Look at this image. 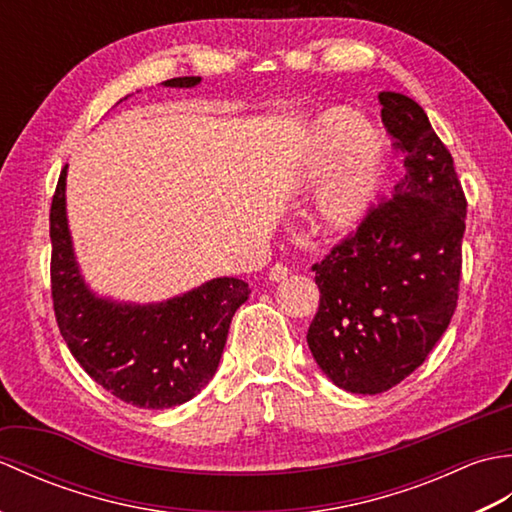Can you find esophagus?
<instances>
[{
  "mask_svg": "<svg viewBox=\"0 0 512 512\" xmlns=\"http://www.w3.org/2000/svg\"><path fill=\"white\" fill-rule=\"evenodd\" d=\"M288 275H290V270L284 264H275L273 268L268 270V279L270 281H284Z\"/></svg>",
  "mask_w": 512,
  "mask_h": 512,
  "instance_id": "34e87169",
  "label": "esophagus"
}]
</instances>
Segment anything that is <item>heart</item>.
<instances>
[{
	"instance_id": "obj_1",
	"label": "heart",
	"mask_w": 512,
	"mask_h": 512,
	"mask_svg": "<svg viewBox=\"0 0 512 512\" xmlns=\"http://www.w3.org/2000/svg\"><path fill=\"white\" fill-rule=\"evenodd\" d=\"M385 138L350 107H332L314 121L299 167V184L319 189L312 222L328 237H347L365 222L378 187Z\"/></svg>"
}]
</instances>
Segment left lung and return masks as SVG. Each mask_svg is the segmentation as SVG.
<instances>
[{
  "label": "left lung",
  "mask_w": 512,
  "mask_h": 512,
  "mask_svg": "<svg viewBox=\"0 0 512 512\" xmlns=\"http://www.w3.org/2000/svg\"><path fill=\"white\" fill-rule=\"evenodd\" d=\"M405 178L352 237L314 264L321 299L308 347L352 394H383L418 369L458 306L466 198L449 149L409 96L380 92Z\"/></svg>",
  "instance_id": "obj_1"
}]
</instances>
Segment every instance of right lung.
<instances>
[{
	"instance_id": "right-lung-1",
	"label": "right lung",
	"mask_w": 512,
	"mask_h": 512,
	"mask_svg": "<svg viewBox=\"0 0 512 512\" xmlns=\"http://www.w3.org/2000/svg\"><path fill=\"white\" fill-rule=\"evenodd\" d=\"M200 76L169 79L165 88H195ZM61 171L50 209L52 301L63 341L103 389L129 405L169 409L209 385L248 284L217 277L167 301L132 303L99 297L85 284L65 211Z\"/></svg>"
}]
</instances>
